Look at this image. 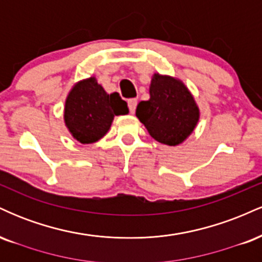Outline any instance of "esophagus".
<instances>
[{"label": "esophagus", "mask_w": 262, "mask_h": 262, "mask_svg": "<svg viewBox=\"0 0 262 262\" xmlns=\"http://www.w3.org/2000/svg\"><path fill=\"white\" fill-rule=\"evenodd\" d=\"M137 104H138V101L135 100V98H132V100L128 101V107H129V111H130V113H134L135 112V108H137Z\"/></svg>", "instance_id": "obj_1"}]
</instances>
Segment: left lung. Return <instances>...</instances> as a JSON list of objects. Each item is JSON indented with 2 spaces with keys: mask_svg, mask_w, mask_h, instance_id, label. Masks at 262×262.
Returning <instances> with one entry per match:
<instances>
[{
  "mask_svg": "<svg viewBox=\"0 0 262 262\" xmlns=\"http://www.w3.org/2000/svg\"><path fill=\"white\" fill-rule=\"evenodd\" d=\"M150 98L137 107L138 119L156 141L176 146L185 141L200 121V108L181 80L154 74Z\"/></svg>",
  "mask_w": 262,
  "mask_h": 262,
  "instance_id": "8db88e82",
  "label": "left lung"
}]
</instances>
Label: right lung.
Instances as JSON below:
<instances>
[{"instance_id":"add662e5","label":"right lung","mask_w":262,"mask_h":262,"mask_svg":"<svg viewBox=\"0 0 262 262\" xmlns=\"http://www.w3.org/2000/svg\"><path fill=\"white\" fill-rule=\"evenodd\" d=\"M129 113L118 92L111 95L95 76L75 83L65 101L64 121L70 134L81 144L96 143L112 125L114 116Z\"/></svg>"}]
</instances>
